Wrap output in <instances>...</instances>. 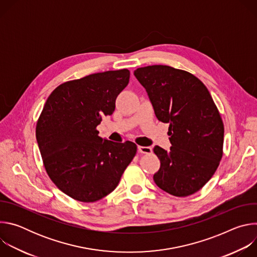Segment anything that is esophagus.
Segmentation results:
<instances>
[{
	"mask_svg": "<svg viewBox=\"0 0 257 257\" xmlns=\"http://www.w3.org/2000/svg\"><path fill=\"white\" fill-rule=\"evenodd\" d=\"M138 152L140 154H145V155H149V154L153 153L150 146H138Z\"/></svg>",
	"mask_w": 257,
	"mask_h": 257,
	"instance_id": "esophagus-1",
	"label": "esophagus"
}]
</instances>
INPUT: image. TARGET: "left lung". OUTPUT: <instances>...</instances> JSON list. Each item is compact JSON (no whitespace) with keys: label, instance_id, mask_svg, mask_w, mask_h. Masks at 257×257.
I'll use <instances>...</instances> for the list:
<instances>
[{"label":"left lung","instance_id":"8db88e82","mask_svg":"<svg viewBox=\"0 0 257 257\" xmlns=\"http://www.w3.org/2000/svg\"><path fill=\"white\" fill-rule=\"evenodd\" d=\"M134 75L159 121L169 123L170 151L154 148L161 162L156 184L178 197L197 192L223 157L224 124L208 89L191 73L165 65L138 68Z\"/></svg>","mask_w":257,"mask_h":257}]
</instances>
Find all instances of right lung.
Instances as JSON below:
<instances>
[{
	"instance_id": "1",
	"label": "right lung",
	"mask_w": 257,
	"mask_h": 257,
	"mask_svg": "<svg viewBox=\"0 0 257 257\" xmlns=\"http://www.w3.org/2000/svg\"><path fill=\"white\" fill-rule=\"evenodd\" d=\"M129 78L127 69L95 73L59 85L45 103L36 141L49 177L73 199L94 202L111 193L136 155L135 143L103 139L96 130Z\"/></svg>"
}]
</instances>
